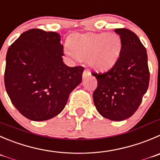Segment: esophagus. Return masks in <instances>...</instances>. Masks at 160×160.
Masks as SVG:
<instances>
[{
    "label": "esophagus",
    "mask_w": 160,
    "mask_h": 160,
    "mask_svg": "<svg viewBox=\"0 0 160 160\" xmlns=\"http://www.w3.org/2000/svg\"><path fill=\"white\" fill-rule=\"evenodd\" d=\"M91 75V73L89 72V71H88V70H85L84 71H83V74H82V77L84 78H86V77H88V76H90Z\"/></svg>",
    "instance_id": "1"
}]
</instances>
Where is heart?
I'll use <instances>...</instances> for the list:
<instances>
[{"label":"heart","instance_id":"b5f03b06","mask_svg":"<svg viewBox=\"0 0 160 160\" xmlns=\"http://www.w3.org/2000/svg\"><path fill=\"white\" fill-rule=\"evenodd\" d=\"M122 39L117 33H74L68 40L67 52L78 60H87L97 71L111 69L118 60Z\"/></svg>","mask_w":160,"mask_h":160}]
</instances>
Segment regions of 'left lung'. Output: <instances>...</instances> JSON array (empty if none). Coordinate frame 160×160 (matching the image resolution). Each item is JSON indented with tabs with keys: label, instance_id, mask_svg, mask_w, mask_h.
<instances>
[{
	"label": "left lung",
	"instance_id": "obj_1",
	"mask_svg": "<svg viewBox=\"0 0 160 160\" xmlns=\"http://www.w3.org/2000/svg\"><path fill=\"white\" fill-rule=\"evenodd\" d=\"M122 39L119 58L103 74L92 72L97 80L93 92L96 108L103 117L122 121L138 110L149 84L147 51L138 36L126 28L115 30Z\"/></svg>",
	"mask_w": 160,
	"mask_h": 160
}]
</instances>
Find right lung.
I'll return each instance as SVG.
<instances>
[{"instance_id": "right-lung-1", "label": "right lung", "mask_w": 160, "mask_h": 160, "mask_svg": "<svg viewBox=\"0 0 160 160\" xmlns=\"http://www.w3.org/2000/svg\"><path fill=\"white\" fill-rule=\"evenodd\" d=\"M63 55L60 34L41 29L25 31L8 49L5 89L26 118L44 121L59 115L82 82L84 68L67 66Z\"/></svg>"}]
</instances>
